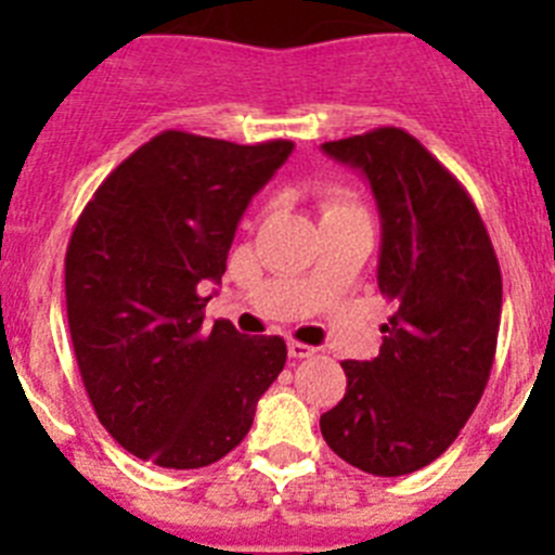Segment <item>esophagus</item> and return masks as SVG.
I'll return each instance as SVG.
<instances>
[{
	"label": "esophagus",
	"mask_w": 555,
	"mask_h": 555,
	"mask_svg": "<svg viewBox=\"0 0 555 555\" xmlns=\"http://www.w3.org/2000/svg\"><path fill=\"white\" fill-rule=\"evenodd\" d=\"M313 347L311 345H302V341H288V356L294 358V361H302V358H311L313 356Z\"/></svg>",
	"instance_id": "1"
}]
</instances>
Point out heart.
<instances>
[{"instance_id":"obj_1","label":"heart","mask_w":555,"mask_h":555,"mask_svg":"<svg viewBox=\"0 0 555 555\" xmlns=\"http://www.w3.org/2000/svg\"><path fill=\"white\" fill-rule=\"evenodd\" d=\"M341 210H358V205L347 197L345 191H327L325 199H322V214L331 217V214H341Z\"/></svg>"}]
</instances>
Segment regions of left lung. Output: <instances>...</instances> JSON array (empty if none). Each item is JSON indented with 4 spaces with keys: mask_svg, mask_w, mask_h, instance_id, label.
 I'll use <instances>...</instances> for the list:
<instances>
[{
    "mask_svg": "<svg viewBox=\"0 0 555 555\" xmlns=\"http://www.w3.org/2000/svg\"><path fill=\"white\" fill-rule=\"evenodd\" d=\"M370 180L380 214L377 288L395 302L372 361H341L347 391L320 428L327 448L380 478L428 467L467 425L492 372L503 281L464 185L400 127L327 141Z\"/></svg>",
    "mask_w": 555,
    "mask_h": 555,
    "instance_id": "left-lung-1",
    "label": "left lung"
}]
</instances>
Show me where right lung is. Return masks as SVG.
I'll use <instances>...</instances> for the list:
<instances>
[{
  "label": "right lung",
  "mask_w": 555,
  "mask_h": 555,
  "mask_svg": "<svg viewBox=\"0 0 555 555\" xmlns=\"http://www.w3.org/2000/svg\"><path fill=\"white\" fill-rule=\"evenodd\" d=\"M292 141L244 146L166 130L121 160L66 249V311L88 400L107 434L166 469L208 467L247 436L286 364L281 336L205 325L249 199Z\"/></svg>",
  "instance_id": "1"
}]
</instances>
